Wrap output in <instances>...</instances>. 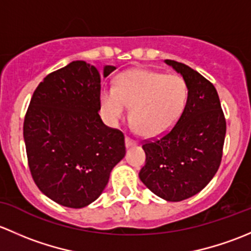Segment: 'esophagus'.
Masks as SVG:
<instances>
[{
	"instance_id": "esophagus-1",
	"label": "esophagus",
	"mask_w": 251,
	"mask_h": 251,
	"mask_svg": "<svg viewBox=\"0 0 251 251\" xmlns=\"http://www.w3.org/2000/svg\"><path fill=\"white\" fill-rule=\"evenodd\" d=\"M135 144L136 143L133 140V139H130V138H128V136H126V147H131V146H134V145H135Z\"/></svg>"
}]
</instances>
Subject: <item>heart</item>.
Masks as SVG:
<instances>
[{"label":"heart","mask_w":251,"mask_h":251,"mask_svg":"<svg viewBox=\"0 0 251 251\" xmlns=\"http://www.w3.org/2000/svg\"><path fill=\"white\" fill-rule=\"evenodd\" d=\"M187 86L177 75L149 69H131L118 75L115 87L100 93L101 111L115 126L130 107V118L143 135L157 136L169 130L187 101Z\"/></svg>","instance_id":"b5f03b06"}]
</instances>
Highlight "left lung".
I'll use <instances>...</instances> for the list:
<instances>
[{"mask_svg": "<svg viewBox=\"0 0 251 251\" xmlns=\"http://www.w3.org/2000/svg\"><path fill=\"white\" fill-rule=\"evenodd\" d=\"M165 63L182 75L188 89L187 101L168 133L145 140L146 162L139 177L158 197L180 202L201 192L218 172L226 120L211 82L185 64Z\"/></svg>", "mask_w": 251, "mask_h": 251, "instance_id": "left-lung-1", "label": "left lung"}]
</instances>
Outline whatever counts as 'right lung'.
Masks as SVG:
<instances>
[{
    "label": "right lung",
    "mask_w": 251,
    "mask_h": 251,
    "mask_svg": "<svg viewBox=\"0 0 251 251\" xmlns=\"http://www.w3.org/2000/svg\"><path fill=\"white\" fill-rule=\"evenodd\" d=\"M105 66L104 77L115 71ZM101 77L86 61H72L45 77L33 92L24 120L32 179L60 205L83 208L106 187L125 157V135L99 116Z\"/></svg>",
    "instance_id": "1"
}]
</instances>
